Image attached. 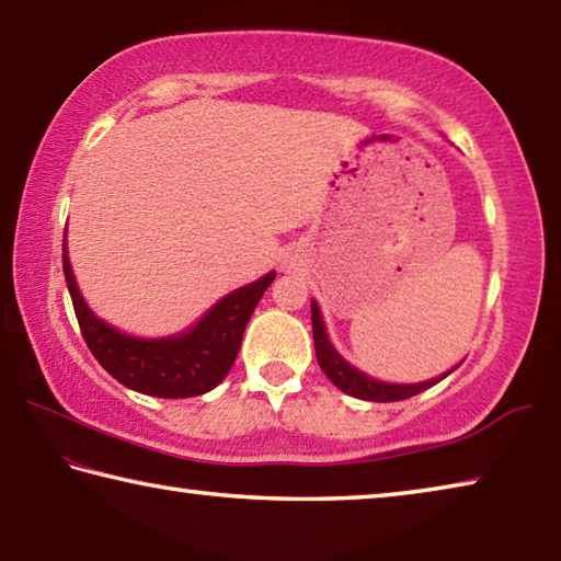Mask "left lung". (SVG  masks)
<instances>
[{
	"label": "left lung",
	"mask_w": 561,
	"mask_h": 561,
	"mask_svg": "<svg viewBox=\"0 0 561 561\" xmlns=\"http://www.w3.org/2000/svg\"><path fill=\"white\" fill-rule=\"evenodd\" d=\"M311 331H314V348H317V360H319L321 371L329 376V381L336 388H341V391L348 396L360 398V401H376V403L403 401V398L423 393L425 388L435 386L438 381H443L445 376L453 374V371H448L440 378H433V381L405 383V386L403 383H383V381H376V378H368L366 374H360L358 368L346 364V360L336 354V348L331 346L317 301H311Z\"/></svg>",
	"instance_id": "obj_1"
}]
</instances>
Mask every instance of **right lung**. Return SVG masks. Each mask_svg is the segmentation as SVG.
I'll use <instances>...</instances> for the list:
<instances>
[{
  "mask_svg": "<svg viewBox=\"0 0 561 561\" xmlns=\"http://www.w3.org/2000/svg\"><path fill=\"white\" fill-rule=\"evenodd\" d=\"M64 277L83 341L118 383L156 398H193L213 391L230 374L247 321L277 274L270 272L227 294L193 329L170 339H136L93 317L76 287L66 240Z\"/></svg>",
  "mask_w": 561,
  "mask_h": 561,
  "instance_id": "1",
  "label": "right lung"
}]
</instances>
